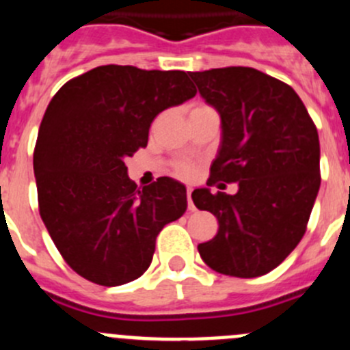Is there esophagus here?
I'll use <instances>...</instances> for the list:
<instances>
[{
	"label": "esophagus",
	"instance_id": "1",
	"mask_svg": "<svg viewBox=\"0 0 350 350\" xmlns=\"http://www.w3.org/2000/svg\"><path fill=\"white\" fill-rule=\"evenodd\" d=\"M191 193H193V189H191V188H188V189H186V196H188V208L191 210V212H193V210H195V205H193Z\"/></svg>",
	"mask_w": 350,
	"mask_h": 350
}]
</instances>
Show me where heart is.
Segmentation results:
<instances>
[{"label":"heart","instance_id":"b5f03b06","mask_svg":"<svg viewBox=\"0 0 350 350\" xmlns=\"http://www.w3.org/2000/svg\"><path fill=\"white\" fill-rule=\"evenodd\" d=\"M198 107H206V106H196L195 109H198ZM174 172L179 176V178L191 179V178H195L196 169H195V165L189 164V162H178V164L174 165Z\"/></svg>","mask_w":350,"mask_h":350}]
</instances>
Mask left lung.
<instances>
[{"instance_id": "8db88e82", "label": "left lung", "mask_w": 350, "mask_h": 350, "mask_svg": "<svg viewBox=\"0 0 350 350\" xmlns=\"http://www.w3.org/2000/svg\"><path fill=\"white\" fill-rule=\"evenodd\" d=\"M189 77L222 121L206 186H239L236 195L208 188L191 193L196 208L219 220L217 236L198 244L200 256L224 275H265L306 232L321 181L317 126L291 85L254 68H213Z\"/></svg>"}]
</instances>
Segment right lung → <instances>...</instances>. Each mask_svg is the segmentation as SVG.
<instances>
[{
    "instance_id": "right-lung-1",
    "label": "right lung",
    "mask_w": 350,
    "mask_h": 350,
    "mask_svg": "<svg viewBox=\"0 0 350 350\" xmlns=\"http://www.w3.org/2000/svg\"><path fill=\"white\" fill-rule=\"evenodd\" d=\"M188 73L97 66L51 99L33 148L39 213L83 279L123 286L150 267L155 239L186 212V188L159 178L137 188L124 164L147 147L159 113L195 97Z\"/></svg>"
}]
</instances>
